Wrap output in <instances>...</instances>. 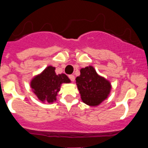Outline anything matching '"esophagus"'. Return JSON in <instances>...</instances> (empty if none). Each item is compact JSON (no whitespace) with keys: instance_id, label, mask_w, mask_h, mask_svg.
Listing matches in <instances>:
<instances>
[{"instance_id":"34e87169","label":"esophagus","mask_w":148,"mask_h":148,"mask_svg":"<svg viewBox=\"0 0 148 148\" xmlns=\"http://www.w3.org/2000/svg\"><path fill=\"white\" fill-rule=\"evenodd\" d=\"M69 78H70V79L72 82H74V81H75V76L73 75H69Z\"/></svg>"}]
</instances>
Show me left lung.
I'll return each mask as SVG.
<instances>
[{"label": "left lung", "instance_id": "8db88e82", "mask_svg": "<svg viewBox=\"0 0 148 148\" xmlns=\"http://www.w3.org/2000/svg\"><path fill=\"white\" fill-rule=\"evenodd\" d=\"M80 73L75 81L82 101L89 106L99 105L108 97L110 83L100 76L92 66L82 68Z\"/></svg>", "mask_w": 148, "mask_h": 148}]
</instances>
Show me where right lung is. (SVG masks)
<instances>
[{
	"instance_id": "add662e5",
	"label": "right lung",
	"mask_w": 148,
	"mask_h": 148,
	"mask_svg": "<svg viewBox=\"0 0 148 148\" xmlns=\"http://www.w3.org/2000/svg\"><path fill=\"white\" fill-rule=\"evenodd\" d=\"M56 68L49 66L42 73L35 75L30 82V87L38 99L42 102L53 103L60 91L63 83H70V78L65 74L57 75Z\"/></svg>"
}]
</instances>
